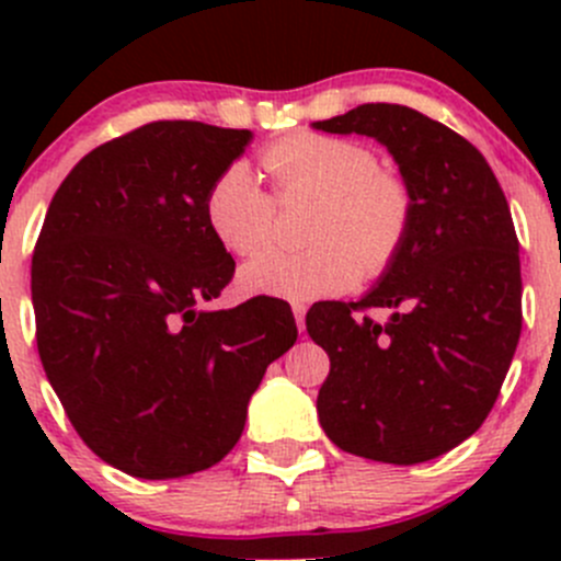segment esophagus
Segmentation results:
<instances>
[{
    "instance_id": "esophagus-1",
    "label": "esophagus",
    "mask_w": 561,
    "mask_h": 561,
    "mask_svg": "<svg viewBox=\"0 0 561 561\" xmlns=\"http://www.w3.org/2000/svg\"><path fill=\"white\" fill-rule=\"evenodd\" d=\"M293 314H296L298 331L304 333V328H307V307L304 304H293Z\"/></svg>"
}]
</instances>
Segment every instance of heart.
<instances>
[{
    "instance_id": "heart-1",
    "label": "heart",
    "mask_w": 561,
    "mask_h": 561,
    "mask_svg": "<svg viewBox=\"0 0 561 561\" xmlns=\"http://www.w3.org/2000/svg\"><path fill=\"white\" fill-rule=\"evenodd\" d=\"M274 196L244 162L211 181L203 201L206 225L225 249L252 254L274 236L276 201L317 197L304 252L254 254L241 268L252 296L314 301L353 290L360 276H380L393 265L410 236L415 197L401 175L380 168V157L360 140L296 133L260 154Z\"/></svg>"
}]
</instances>
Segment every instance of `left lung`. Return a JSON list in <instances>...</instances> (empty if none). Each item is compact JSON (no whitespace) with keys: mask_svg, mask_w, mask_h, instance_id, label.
<instances>
[{"mask_svg":"<svg viewBox=\"0 0 561 561\" xmlns=\"http://www.w3.org/2000/svg\"><path fill=\"white\" fill-rule=\"evenodd\" d=\"M314 127L380 140L415 197L380 285L307 312L309 336L331 358L317 393L322 432L371 461H428L483 426L522 336L511 206L483 154L412 107L366 103ZM371 308L394 314L382 327Z\"/></svg>","mask_w":561,"mask_h":561,"instance_id":"1","label":"left lung"}]
</instances>
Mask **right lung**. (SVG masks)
<instances>
[{
    "label": "right lung",
    "instance_id": "add662e5",
    "mask_svg": "<svg viewBox=\"0 0 561 561\" xmlns=\"http://www.w3.org/2000/svg\"><path fill=\"white\" fill-rule=\"evenodd\" d=\"M252 138L149 122L61 181L32 254L37 353L78 437L133 478L214 467L244 432L271 360L296 344L268 296L201 312L233 279L203 201Z\"/></svg>",
    "mask_w": 561,
    "mask_h": 561
}]
</instances>
